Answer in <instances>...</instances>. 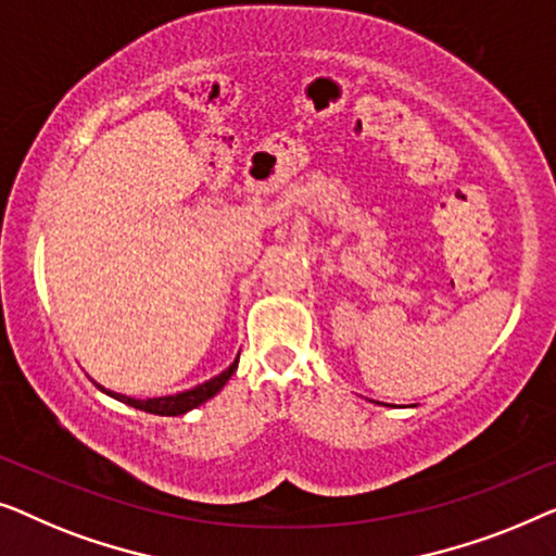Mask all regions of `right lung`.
I'll use <instances>...</instances> for the list:
<instances>
[{"label": "right lung", "instance_id": "right-lung-1", "mask_svg": "<svg viewBox=\"0 0 556 556\" xmlns=\"http://www.w3.org/2000/svg\"><path fill=\"white\" fill-rule=\"evenodd\" d=\"M239 359H233V363L226 367L222 375H216V378H211L206 382H201V386L191 388V390H184V393H176V395H163V397H148V401H136V397H125L121 393H111V390H105L108 395L115 397V401L121 403H128L132 408L138 410H146V413H153V416H184V413H189L193 408H199L201 403H206L208 397H214L218 390L226 386V380L231 378L233 370H237Z\"/></svg>", "mask_w": 556, "mask_h": 556}]
</instances>
